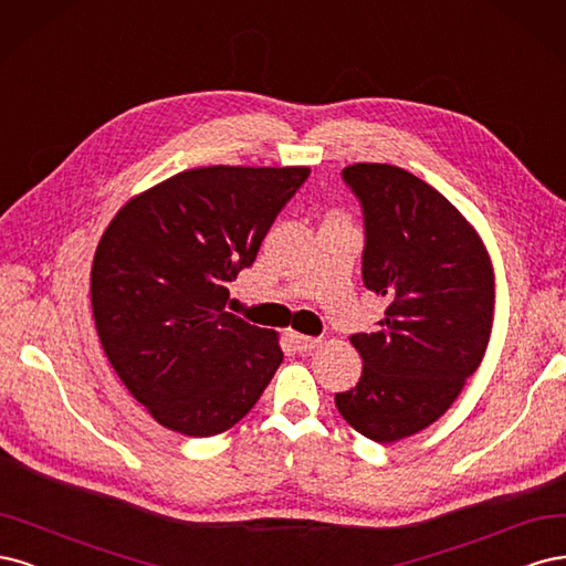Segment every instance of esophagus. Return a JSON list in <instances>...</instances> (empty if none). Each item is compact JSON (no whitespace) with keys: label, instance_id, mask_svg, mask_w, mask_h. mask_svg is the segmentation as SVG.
Here are the masks:
<instances>
[{"label":"esophagus","instance_id":"1","mask_svg":"<svg viewBox=\"0 0 566 566\" xmlns=\"http://www.w3.org/2000/svg\"><path fill=\"white\" fill-rule=\"evenodd\" d=\"M289 340H291V345H294V348H296L298 353H307V350H313L315 345L319 343V338H313V336H303V334H296V332H289Z\"/></svg>","mask_w":566,"mask_h":566}]
</instances>
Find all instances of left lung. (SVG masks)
Here are the masks:
<instances>
[{
    "mask_svg": "<svg viewBox=\"0 0 566 566\" xmlns=\"http://www.w3.org/2000/svg\"><path fill=\"white\" fill-rule=\"evenodd\" d=\"M345 186L364 213V286L388 301L340 416L378 444L434 423L478 371L494 319V270L478 232L444 195L390 164H353Z\"/></svg>",
    "mask_w": 566,
    "mask_h": 566,
    "instance_id": "1",
    "label": "left lung"
}]
</instances>
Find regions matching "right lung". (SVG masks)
I'll use <instances>...</instances> for the list:
<instances>
[{"label":"right lung","mask_w":566,"mask_h":566,"mask_svg":"<svg viewBox=\"0 0 566 566\" xmlns=\"http://www.w3.org/2000/svg\"><path fill=\"white\" fill-rule=\"evenodd\" d=\"M307 167H205L124 205L91 268V307L113 369L155 421L188 437L232 428L284 355L277 334L226 313Z\"/></svg>","instance_id":"1"}]
</instances>
